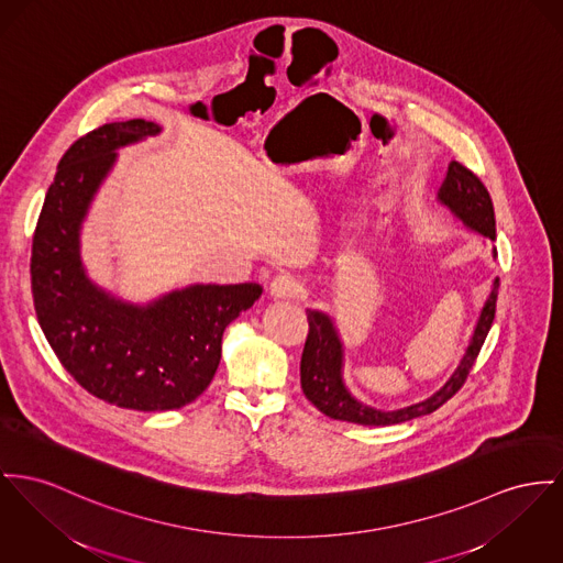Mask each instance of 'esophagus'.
Instances as JSON below:
<instances>
[{"label":"esophagus","instance_id":"1","mask_svg":"<svg viewBox=\"0 0 563 563\" xmlns=\"http://www.w3.org/2000/svg\"><path fill=\"white\" fill-rule=\"evenodd\" d=\"M302 292V284L295 275L284 273L271 282V295L277 299H295Z\"/></svg>","mask_w":563,"mask_h":563}]
</instances>
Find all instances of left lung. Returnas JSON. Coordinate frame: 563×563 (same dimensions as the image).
<instances>
[{"instance_id":"1","label":"left lung","mask_w":563,"mask_h":563,"mask_svg":"<svg viewBox=\"0 0 563 563\" xmlns=\"http://www.w3.org/2000/svg\"><path fill=\"white\" fill-rule=\"evenodd\" d=\"M438 198L459 220H463V224L470 225L472 230L485 234L488 239H495V213H493L488 189L481 181V177L472 173L467 166H463L461 162H450L449 175L440 188ZM497 288H499V279L493 282L490 297L481 311L476 331L465 350V356L461 358V365L456 367V372L450 375L449 382L429 399L395 412H382V410L369 408L356 401L347 393L341 379L343 350H341V339L333 327V320L322 311L307 309L309 333L305 339V347L300 356V388L305 397L329 418L367 424V427L397 424L424 413L435 412L440 406L449 401L452 395L459 393V388L465 384L470 375V369L476 363V356L481 354V347L487 339L488 329L495 318Z\"/></svg>"}]
</instances>
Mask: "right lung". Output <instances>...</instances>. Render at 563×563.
Returning a JSON list of instances; mask_svg holds the SVG:
<instances>
[{
    "label": "right lung",
    "instance_id": "obj_1",
    "mask_svg": "<svg viewBox=\"0 0 563 563\" xmlns=\"http://www.w3.org/2000/svg\"><path fill=\"white\" fill-rule=\"evenodd\" d=\"M159 132L145 119L107 123L64 153L32 241L40 329L64 369L93 397L125 410H179L207 390L225 327L263 295L261 284L189 286L147 307L93 286L78 256L87 207L114 150Z\"/></svg>",
    "mask_w": 563,
    "mask_h": 563
}]
</instances>
